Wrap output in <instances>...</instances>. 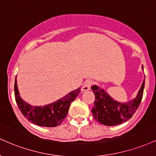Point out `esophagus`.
I'll return each mask as SVG.
<instances>
[{"label":"esophagus","mask_w":156,"mask_h":156,"mask_svg":"<svg viewBox=\"0 0 156 156\" xmlns=\"http://www.w3.org/2000/svg\"><path fill=\"white\" fill-rule=\"evenodd\" d=\"M91 84H92V81H91V80H87V81H86L85 83H84L83 86H82L81 90L83 91H89V90L91 89Z\"/></svg>","instance_id":"obj_1"}]
</instances>
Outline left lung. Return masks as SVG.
Returning a JSON list of instances; mask_svg holds the SVG:
<instances>
[{"label":"left lung","mask_w":156,"mask_h":156,"mask_svg":"<svg viewBox=\"0 0 156 156\" xmlns=\"http://www.w3.org/2000/svg\"><path fill=\"white\" fill-rule=\"evenodd\" d=\"M143 70V66H142ZM144 87L143 80L137 95L126 102H120L112 99L102 88L97 85L91 86L95 95L94 105L91 109L94 119L101 124L112 126L127 121L137 110L141 102Z\"/></svg>","instance_id":"1"}]
</instances>
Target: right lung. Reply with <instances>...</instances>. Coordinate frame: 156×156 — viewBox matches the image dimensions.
Here are the masks:
<instances>
[{"instance_id": "obj_1", "label": "right lung", "mask_w": 156, "mask_h": 156, "mask_svg": "<svg viewBox=\"0 0 156 156\" xmlns=\"http://www.w3.org/2000/svg\"><path fill=\"white\" fill-rule=\"evenodd\" d=\"M80 92V88L70 91L56 102L44 106H33L24 102L20 96L16 77L15 78L14 94L20 111L28 121L44 127H55L62 123L67 116L70 103Z\"/></svg>"}]
</instances>
